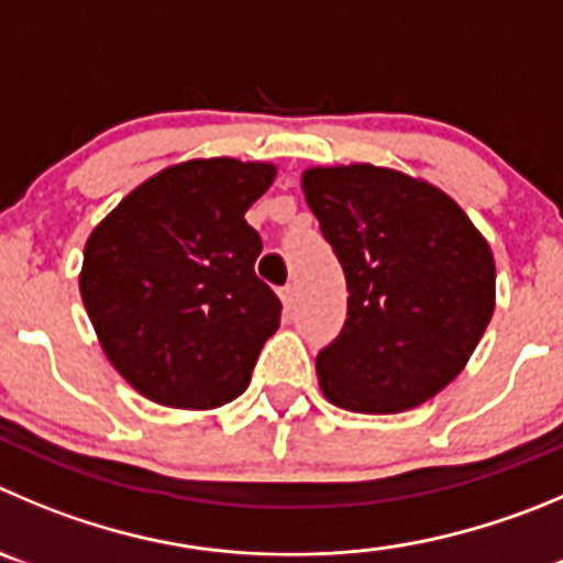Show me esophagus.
I'll use <instances>...</instances> for the list:
<instances>
[{
    "instance_id": "obj_1",
    "label": "esophagus",
    "mask_w": 563,
    "mask_h": 563,
    "mask_svg": "<svg viewBox=\"0 0 563 563\" xmlns=\"http://www.w3.org/2000/svg\"><path fill=\"white\" fill-rule=\"evenodd\" d=\"M280 299H283V308H286V313L294 311V306H297V288L288 283V286L280 288Z\"/></svg>"
}]
</instances>
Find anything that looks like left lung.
Wrapping results in <instances>:
<instances>
[{
  "instance_id": "left-lung-1",
  "label": "left lung",
  "mask_w": 563,
  "mask_h": 563,
  "mask_svg": "<svg viewBox=\"0 0 563 563\" xmlns=\"http://www.w3.org/2000/svg\"><path fill=\"white\" fill-rule=\"evenodd\" d=\"M308 208L346 277V319L317 355L333 406H422L475 353L495 313V257L444 191L369 163L308 169Z\"/></svg>"
}]
</instances>
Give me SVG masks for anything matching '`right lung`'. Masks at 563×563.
Instances as JSON below:
<instances>
[{
	"mask_svg": "<svg viewBox=\"0 0 563 563\" xmlns=\"http://www.w3.org/2000/svg\"><path fill=\"white\" fill-rule=\"evenodd\" d=\"M272 180L269 163H177L88 239L82 302L110 364L146 400L205 411L250 386L283 311L255 275L264 244L244 219Z\"/></svg>",
	"mask_w": 563,
	"mask_h": 563,
	"instance_id": "right-lung-1",
	"label": "right lung"
}]
</instances>
